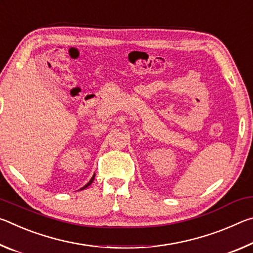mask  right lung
<instances>
[{"mask_svg": "<svg viewBox=\"0 0 253 253\" xmlns=\"http://www.w3.org/2000/svg\"><path fill=\"white\" fill-rule=\"evenodd\" d=\"M95 175H96V174H93V175H92V177L90 178V181H89V182H88L87 184H85V185H84V186H83V187H81V188H80V190H84V188H85V187H88L89 185H90V184H91V183L93 182V179H95Z\"/></svg>", "mask_w": 253, "mask_h": 253, "instance_id": "1", "label": "right lung"}]
</instances>
